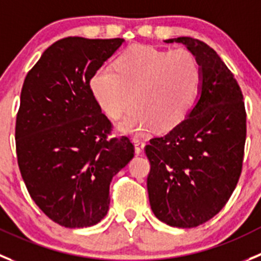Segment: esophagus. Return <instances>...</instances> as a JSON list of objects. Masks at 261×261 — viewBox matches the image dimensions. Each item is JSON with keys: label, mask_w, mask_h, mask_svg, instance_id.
Instances as JSON below:
<instances>
[{"label": "esophagus", "mask_w": 261, "mask_h": 261, "mask_svg": "<svg viewBox=\"0 0 261 261\" xmlns=\"http://www.w3.org/2000/svg\"><path fill=\"white\" fill-rule=\"evenodd\" d=\"M133 142H134V145H135L136 154L138 155L143 154V153H144V147H145L144 142H143V140H139V139H134Z\"/></svg>", "instance_id": "34e87169"}]
</instances>
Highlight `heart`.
<instances>
[{
    "label": "heart",
    "instance_id": "heart-1",
    "mask_svg": "<svg viewBox=\"0 0 261 261\" xmlns=\"http://www.w3.org/2000/svg\"><path fill=\"white\" fill-rule=\"evenodd\" d=\"M113 68L95 70L89 87L95 103L112 119L122 116L133 97L135 104L119 125L125 133L172 130L188 116L201 92V64L187 48L134 45L119 54Z\"/></svg>",
    "mask_w": 261,
    "mask_h": 261
}]
</instances>
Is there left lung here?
<instances>
[{
  "label": "left lung",
  "instance_id": "left-lung-1",
  "mask_svg": "<svg viewBox=\"0 0 261 261\" xmlns=\"http://www.w3.org/2000/svg\"><path fill=\"white\" fill-rule=\"evenodd\" d=\"M196 55L202 86L181 123L150 139L145 154L149 203L155 218L176 228L206 223L225 206L241 171L246 142L242 91L215 50L192 37L170 38Z\"/></svg>",
  "mask_w": 261,
  "mask_h": 261
}]
</instances>
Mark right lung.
Masks as SVG:
<instances>
[{"mask_svg":"<svg viewBox=\"0 0 261 261\" xmlns=\"http://www.w3.org/2000/svg\"><path fill=\"white\" fill-rule=\"evenodd\" d=\"M122 43L63 38L24 80L15 127L19 169L32 199L65 228L95 225L107 215L109 184L134 157L130 139H107L112 123L89 87Z\"/></svg>","mask_w":261,"mask_h":261,"instance_id":"add662e5","label":"right lung"}]
</instances>
